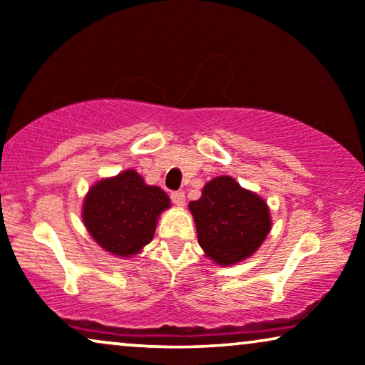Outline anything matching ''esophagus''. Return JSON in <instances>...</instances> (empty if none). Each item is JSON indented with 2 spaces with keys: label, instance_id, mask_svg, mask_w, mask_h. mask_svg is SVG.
<instances>
[{
  "label": "esophagus",
  "instance_id": "obj_1",
  "mask_svg": "<svg viewBox=\"0 0 365 365\" xmlns=\"http://www.w3.org/2000/svg\"><path fill=\"white\" fill-rule=\"evenodd\" d=\"M171 199H173V202L176 204V206H184V201H186V197H184L182 191H173Z\"/></svg>",
  "mask_w": 365,
  "mask_h": 365
}]
</instances>
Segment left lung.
Masks as SVG:
<instances>
[{"mask_svg":"<svg viewBox=\"0 0 365 365\" xmlns=\"http://www.w3.org/2000/svg\"><path fill=\"white\" fill-rule=\"evenodd\" d=\"M199 246L221 266H231L256 252L271 229L269 207L229 176L207 182L202 196L189 202Z\"/></svg>","mask_w":365,"mask_h":365,"instance_id":"left-lung-1","label":"left lung"}]
</instances>
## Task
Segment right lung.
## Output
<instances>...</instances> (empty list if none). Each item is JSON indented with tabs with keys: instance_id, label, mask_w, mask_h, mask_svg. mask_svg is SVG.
I'll return each instance as SVG.
<instances>
[{
	"instance_id": "right-lung-1",
	"label": "right lung",
	"mask_w": 365,
	"mask_h": 365,
	"mask_svg": "<svg viewBox=\"0 0 365 365\" xmlns=\"http://www.w3.org/2000/svg\"><path fill=\"white\" fill-rule=\"evenodd\" d=\"M168 207L169 197L163 189L148 186L136 171L128 169L89 189L83 219L99 246L129 257L153 241L156 219Z\"/></svg>"
}]
</instances>
